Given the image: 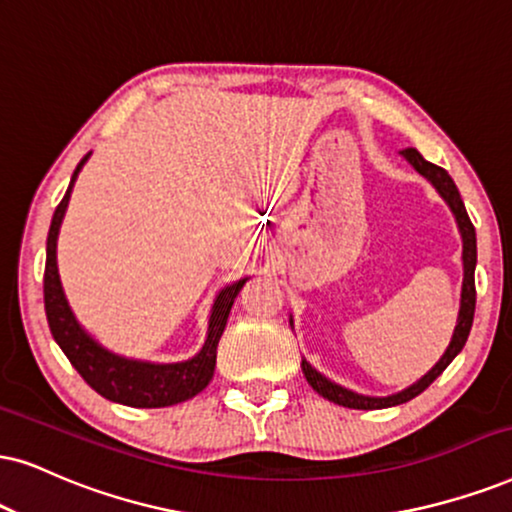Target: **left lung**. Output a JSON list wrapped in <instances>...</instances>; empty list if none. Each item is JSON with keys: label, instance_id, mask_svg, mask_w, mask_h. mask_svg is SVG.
Here are the masks:
<instances>
[{"label": "left lung", "instance_id": "left-lung-1", "mask_svg": "<svg viewBox=\"0 0 512 512\" xmlns=\"http://www.w3.org/2000/svg\"><path fill=\"white\" fill-rule=\"evenodd\" d=\"M401 158L409 163L418 174H423L425 179L435 186V191L442 196V200L449 205V210L454 212V219L458 224V234H461L463 241V286H461V304H458V319L454 335H451L449 345H446L444 354L439 357L435 366L430 368L423 378H418L416 383L404 387V390L387 394V397H371V394H359L354 390H347L338 383H333L331 378L316 371V368L309 364L307 359L302 357V373L307 378V383L312 385L314 392H319L323 399L333 401L338 406H347V409H361V411H373V409H387V406L404 404L413 397H418L425 387L432 385V380H437L439 375L451 361L456 359V354L461 352L465 340H468L470 328H472V316H475V264H477V238H475V226H472L468 212H465V205L461 200V193H458L454 179L449 177V172L442 170V167L428 163V160L420 155L416 148H406L401 151ZM290 326H293V316H290Z\"/></svg>", "mask_w": 512, "mask_h": 512}]
</instances>
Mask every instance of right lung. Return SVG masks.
Masks as SVG:
<instances>
[{
  "label": "right lung",
  "instance_id": "obj_1",
  "mask_svg": "<svg viewBox=\"0 0 512 512\" xmlns=\"http://www.w3.org/2000/svg\"><path fill=\"white\" fill-rule=\"evenodd\" d=\"M89 155L92 153L84 155L80 165L75 167L66 196L58 203L49 226L47 267H44V309H47L51 335H54V340L63 349L70 364L75 366V371L101 397L111 399L115 404L134 406V409H163V406L181 404V401L203 392L212 380V375H215L219 338H222L231 307H234L236 297L248 278H238V281L224 286L215 295L208 319V335H205L203 347L191 359L174 361V364H155V361L122 357V354H115L111 349L103 347L77 321L73 309H70L56 264L58 231H61L63 217H66L77 174H80L84 163L89 160Z\"/></svg>",
  "mask_w": 512,
  "mask_h": 512
}]
</instances>
